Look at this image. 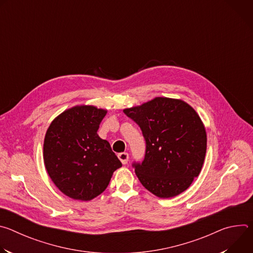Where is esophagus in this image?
<instances>
[{
    "mask_svg": "<svg viewBox=\"0 0 253 253\" xmlns=\"http://www.w3.org/2000/svg\"><path fill=\"white\" fill-rule=\"evenodd\" d=\"M118 158L119 160L122 162V164H127L128 162V159H129V154L127 152H122V153H119L118 154Z\"/></svg>",
    "mask_w": 253,
    "mask_h": 253,
    "instance_id": "34e87169",
    "label": "esophagus"
}]
</instances>
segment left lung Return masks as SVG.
I'll return each mask as SVG.
<instances>
[{
    "instance_id": "obj_1",
    "label": "left lung",
    "mask_w": 253,
    "mask_h": 253,
    "mask_svg": "<svg viewBox=\"0 0 253 253\" xmlns=\"http://www.w3.org/2000/svg\"><path fill=\"white\" fill-rule=\"evenodd\" d=\"M123 112L141 129L145 156L132 166L141 184L160 198L185 191L201 171L206 131L193 108L178 99L156 97Z\"/></svg>"
}]
</instances>
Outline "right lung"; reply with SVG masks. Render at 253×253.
Listing matches in <instances>:
<instances>
[{
    "mask_svg": "<svg viewBox=\"0 0 253 253\" xmlns=\"http://www.w3.org/2000/svg\"><path fill=\"white\" fill-rule=\"evenodd\" d=\"M106 113L94 106H75L56 117L46 132V170L70 198L89 201L97 197L122 166L109 142L97 134Z\"/></svg>",
    "mask_w": 253,
    "mask_h": 253,
    "instance_id": "add662e5",
    "label": "right lung"
}]
</instances>
